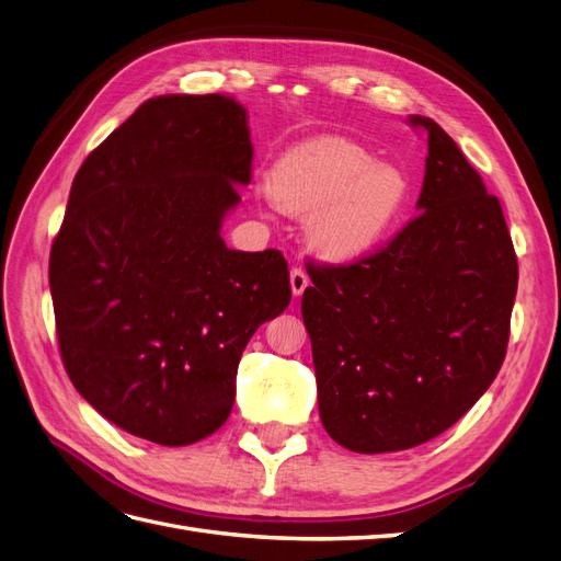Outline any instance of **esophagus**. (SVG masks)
Segmentation results:
<instances>
[{
	"label": "esophagus",
	"instance_id": "esophagus-1",
	"mask_svg": "<svg viewBox=\"0 0 561 561\" xmlns=\"http://www.w3.org/2000/svg\"><path fill=\"white\" fill-rule=\"evenodd\" d=\"M309 276H307V271H304L301 266H293V271H290V287H293V295L295 297H301V293L307 290L309 287Z\"/></svg>",
	"mask_w": 561,
	"mask_h": 561
}]
</instances>
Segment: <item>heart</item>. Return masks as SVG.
<instances>
[{
  "instance_id": "b5f03b06",
  "label": "heart",
  "mask_w": 561,
  "mask_h": 561,
  "mask_svg": "<svg viewBox=\"0 0 561 561\" xmlns=\"http://www.w3.org/2000/svg\"><path fill=\"white\" fill-rule=\"evenodd\" d=\"M268 194L285 213H311L309 239L322 257L348 262L375 252L396 229L410 180L363 145L322 135L285 151Z\"/></svg>"
}]
</instances>
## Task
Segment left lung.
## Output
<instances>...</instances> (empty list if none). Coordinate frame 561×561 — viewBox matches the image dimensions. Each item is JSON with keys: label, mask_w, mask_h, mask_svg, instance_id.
Listing matches in <instances>:
<instances>
[{"label": "left lung", "mask_w": 561, "mask_h": 561, "mask_svg": "<svg viewBox=\"0 0 561 561\" xmlns=\"http://www.w3.org/2000/svg\"><path fill=\"white\" fill-rule=\"evenodd\" d=\"M421 210L377 252L311 262L301 316L320 421L351 451H400L445 433L496 379L511 336L517 254L503 208L428 116Z\"/></svg>", "instance_id": "8db88e82"}]
</instances>
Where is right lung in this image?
<instances>
[{
    "instance_id": "add662e5",
    "label": "right lung",
    "mask_w": 561,
    "mask_h": 561,
    "mask_svg": "<svg viewBox=\"0 0 561 561\" xmlns=\"http://www.w3.org/2000/svg\"><path fill=\"white\" fill-rule=\"evenodd\" d=\"M250 171L233 98L159 95L72 182L48 262L60 358L95 412L149 443L222 426L250 336L290 304L278 250H229L219 236Z\"/></svg>"
}]
</instances>
